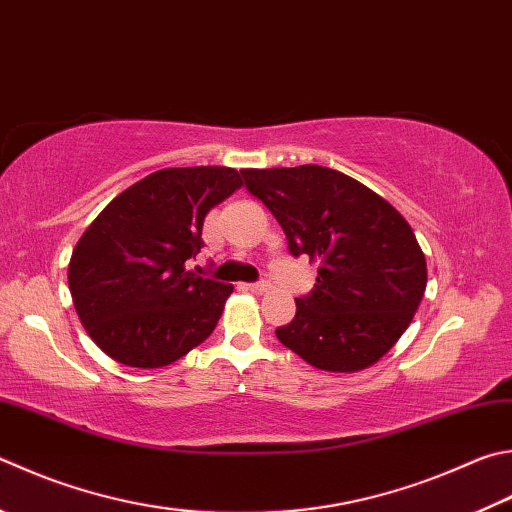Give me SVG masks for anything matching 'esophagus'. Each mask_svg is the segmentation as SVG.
I'll return each mask as SVG.
<instances>
[{"instance_id":"34e87169","label":"esophagus","mask_w":512,"mask_h":512,"mask_svg":"<svg viewBox=\"0 0 512 512\" xmlns=\"http://www.w3.org/2000/svg\"><path fill=\"white\" fill-rule=\"evenodd\" d=\"M244 288H246V291H250V293H255V295H264L268 288H271V284H268V282H255V284H246Z\"/></svg>"}]
</instances>
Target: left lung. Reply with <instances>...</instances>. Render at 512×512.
Segmentation results:
<instances>
[{"label":"left lung","instance_id":"8db88e82","mask_svg":"<svg viewBox=\"0 0 512 512\" xmlns=\"http://www.w3.org/2000/svg\"><path fill=\"white\" fill-rule=\"evenodd\" d=\"M273 212L291 255L318 264L313 291L275 331L322 371L353 374L378 362L410 327L427 284L425 255L392 203L322 165L241 170Z\"/></svg>","mask_w":512,"mask_h":512}]
</instances>
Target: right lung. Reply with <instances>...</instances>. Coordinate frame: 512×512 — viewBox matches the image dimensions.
<instances>
[{
	"label": "right lung",
	"mask_w": 512,
	"mask_h": 512,
	"mask_svg": "<svg viewBox=\"0 0 512 512\" xmlns=\"http://www.w3.org/2000/svg\"><path fill=\"white\" fill-rule=\"evenodd\" d=\"M241 185L232 167H167L129 185L82 232L69 291L82 327L109 358L167 367L215 331L232 284L185 264L203 246V219Z\"/></svg>",
	"instance_id": "right-lung-1"
}]
</instances>
